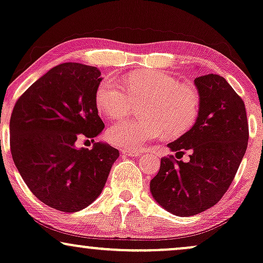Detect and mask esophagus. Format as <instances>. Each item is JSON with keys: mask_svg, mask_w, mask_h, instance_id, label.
Returning a JSON list of instances; mask_svg holds the SVG:
<instances>
[{"mask_svg": "<svg viewBox=\"0 0 263 263\" xmlns=\"http://www.w3.org/2000/svg\"><path fill=\"white\" fill-rule=\"evenodd\" d=\"M123 154L129 155V156H140L141 152H138V150H128V149H124L122 150Z\"/></svg>", "mask_w": 263, "mask_h": 263, "instance_id": "obj_1", "label": "esophagus"}]
</instances>
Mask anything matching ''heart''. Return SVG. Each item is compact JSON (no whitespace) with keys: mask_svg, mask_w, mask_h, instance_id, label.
I'll return each instance as SVG.
<instances>
[{"mask_svg":"<svg viewBox=\"0 0 263 263\" xmlns=\"http://www.w3.org/2000/svg\"><path fill=\"white\" fill-rule=\"evenodd\" d=\"M98 110L109 118L130 113L141 104L139 119L117 120L109 126L108 140L126 149H141L165 135L180 137L195 125L201 98L195 85L182 83L165 72H138L126 77L124 85L104 78L96 92Z\"/></svg>","mask_w":263,"mask_h":263,"instance_id":"b5f03b06","label":"heart"}]
</instances>
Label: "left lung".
<instances>
[{
    "instance_id": "obj_1",
    "label": "left lung",
    "mask_w": 263,
    "mask_h": 263,
    "mask_svg": "<svg viewBox=\"0 0 263 263\" xmlns=\"http://www.w3.org/2000/svg\"><path fill=\"white\" fill-rule=\"evenodd\" d=\"M201 109L195 125L167 144L171 152H190V161L161 158L150 181L154 199L178 216H193L212 208L231 185L249 144V123L241 97L223 77L195 78Z\"/></svg>"
}]
</instances>
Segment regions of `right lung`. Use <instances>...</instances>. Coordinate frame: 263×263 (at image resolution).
Wrapping results in <instances>:
<instances>
[{"instance_id": "obj_1", "label": "right lung", "mask_w": 263, "mask_h": 263, "mask_svg": "<svg viewBox=\"0 0 263 263\" xmlns=\"http://www.w3.org/2000/svg\"><path fill=\"white\" fill-rule=\"evenodd\" d=\"M100 70L62 63L41 77L17 99L10 120L14 165L33 195L49 208L77 212L102 193L119 150L94 141L104 129L96 104ZM89 141V140H88Z\"/></svg>"}]
</instances>
